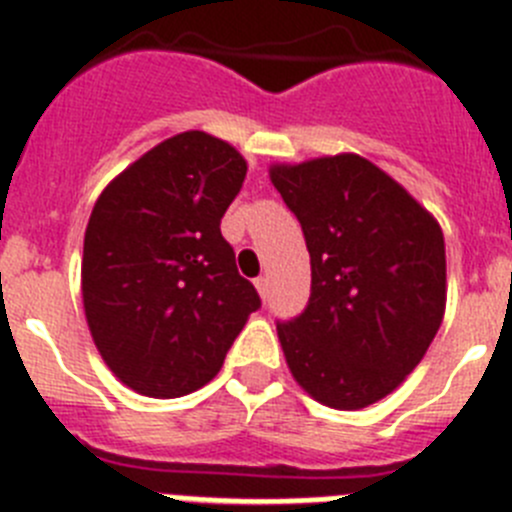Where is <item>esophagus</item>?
Masks as SVG:
<instances>
[{
    "mask_svg": "<svg viewBox=\"0 0 512 512\" xmlns=\"http://www.w3.org/2000/svg\"><path fill=\"white\" fill-rule=\"evenodd\" d=\"M256 289H259L261 300H269V279H266V277L256 279Z\"/></svg>",
    "mask_w": 512,
    "mask_h": 512,
    "instance_id": "34e87169",
    "label": "esophagus"
}]
</instances>
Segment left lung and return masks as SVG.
Listing matches in <instances>:
<instances>
[{
	"mask_svg": "<svg viewBox=\"0 0 512 512\" xmlns=\"http://www.w3.org/2000/svg\"><path fill=\"white\" fill-rule=\"evenodd\" d=\"M310 251V300L277 333L297 382L328 408L390 395L431 346L446 307L443 233L392 176L343 156L274 166Z\"/></svg>",
	"mask_w": 512,
	"mask_h": 512,
	"instance_id": "1",
	"label": "left lung"
}]
</instances>
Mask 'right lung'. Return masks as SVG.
<instances>
[{"label":"right lung","instance_id":"1","mask_svg":"<svg viewBox=\"0 0 512 512\" xmlns=\"http://www.w3.org/2000/svg\"><path fill=\"white\" fill-rule=\"evenodd\" d=\"M243 179L241 153L189 130L158 143L99 194L84 235L81 295L104 364L130 390H200L261 307L220 233Z\"/></svg>","mask_w":512,"mask_h":512}]
</instances>
